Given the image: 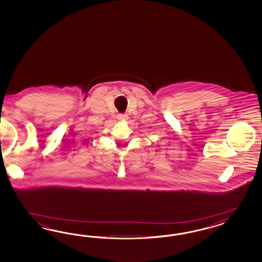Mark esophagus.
I'll return each instance as SVG.
<instances>
[{
    "label": "esophagus",
    "mask_w": 262,
    "mask_h": 262,
    "mask_svg": "<svg viewBox=\"0 0 262 262\" xmlns=\"http://www.w3.org/2000/svg\"><path fill=\"white\" fill-rule=\"evenodd\" d=\"M117 118H118V120H127V114H118Z\"/></svg>",
    "instance_id": "1"
}]
</instances>
